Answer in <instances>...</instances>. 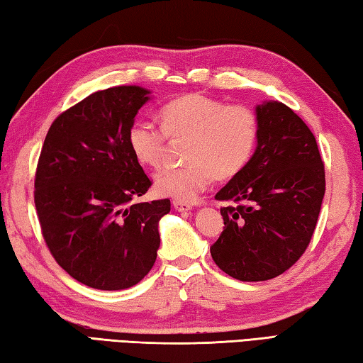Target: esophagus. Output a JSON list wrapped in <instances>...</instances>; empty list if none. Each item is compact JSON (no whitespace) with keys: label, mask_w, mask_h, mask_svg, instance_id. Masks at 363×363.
I'll list each match as a JSON object with an SVG mask.
<instances>
[{"label":"esophagus","mask_w":363,"mask_h":363,"mask_svg":"<svg viewBox=\"0 0 363 363\" xmlns=\"http://www.w3.org/2000/svg\"><path fill=\"white\" fill-rule=\"evenodd\" d=\"M173 208H174L177 212H187V211L191 209V204L179 201V200H174V201H173Z\"/></svg>","instance_id":"esophagus-1"}]
</instances>
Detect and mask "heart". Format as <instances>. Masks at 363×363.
Wrapping results in <instances>:
<instances>
[{
	"label": "heart",
	"mask_w": 363,
	"mask_h": 363,
	"mask_svg": "<svg viewBox=\"0 0 363 363\" xmlns=\"http://www.w3.org/2000/svg\"><path fill=\"white\" fill-rule=\"evenodd\" d=\"M159 125L135 121L127 133L141 165L155 168L165 159L167 138L189 137L184 165L162 168L155 191L179 201H194L214 179H230L250 160L258 138L257 115L244 105H226L203 94H187L159 110Z\"/></svg>",
	"instance_id": "1"
}]
</instances>
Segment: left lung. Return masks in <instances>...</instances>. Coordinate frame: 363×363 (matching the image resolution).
<instances>
[{
	"label": "left lung",
	"instance_id": "1",
	"mask_svg": "<svg viewBox=\"0 0 363 363\" xmlns=\"http://www.w3.org/2000/svg\"><path fill=\"white\" fill-rule=\"evenodd\" d=\"M257 149L216 195L238 206L220 209L225 228L212 259L240 281L279 277L299 259L313 236L325 174L315 135L285 104L257 105Z\"/></svg>",
	"mask_w": 363,
	"mask_h": 363
}]
</instances>
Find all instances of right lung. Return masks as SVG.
Wrapping results in <instances>:
<instances>
[{
  "mask_svg": "<svg viewBox=\"0 0 363 363\" xmlns=\"http://www.w3.org/2000/svg\"><path fill=\"white\" fill-rule=\"evenodd\" d=\"M151 91L115 86L83 99L56 118L42 146L34 203L56 262L94 289L137 285L160 245L159 220L169 200L135 203L151 181L127 141Z\"/></svg>",
  "mask_w": 363,
  "mask_h": 363,
  "instance_id": "1",
  "label": "right lung"
}]
</instances>
